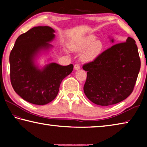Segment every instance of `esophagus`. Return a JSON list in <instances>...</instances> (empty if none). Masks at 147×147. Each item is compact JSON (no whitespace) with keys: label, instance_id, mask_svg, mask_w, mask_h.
I'll use <instances>...</instances> for the list:
<instances>
[{"label":"esophagus","instance_id":"34e87169","mask_svg":"<svg viewBox=\"0 0 147 147\" xmlns=\"http://www.w3.org/2000/svg\"><path fill=\"white\" fill-rule=\"evenodd\" d=\"M74 68L75 70H78V69L80 68V65L78 63H76L74 65Z\"/></svg>","mask_w":147,"mask_h":147}]
</instances>
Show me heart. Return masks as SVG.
<instances>
[{"instance_id":"heart-1","label":"heart","mask_w":147,"mask_h":147,"mask_svg":"<svg viewBox=\"0 0 147 147\" xmlns=\"http://www.w3.org/2000/svg\"><path fill=\"white\" fill-rule=\"evenodd\" d=\"M95 36L89 35L74 43L72 49L76 51H83L87 49L82 54V59L84 61H92L99 55L102 50V43L99 40L95 41Z\"/></svg>"}]
</instances>
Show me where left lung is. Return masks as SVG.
I'll return each instance as SVG.
<instances>
[{
    "instance_id": "8db88e82",
    "label": "left lung",
    "mask_w": 147,
    "mask_h": 147,
    "mask_svg": "<svg viewBox=\"0 0 147 147\" xmlns=\"http://www.w3.org/2000/svg\"><path fill=\"white\" fill-rule=\"evenodd\" d=\"M140 67L138 47L128 37L126 42L113 45L84 65L87 71L84 93L99 106L120 102L132 93Z\"/></svg>"
}]
</instances>
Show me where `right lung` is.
Segmentation results:
<instances>
[{"label": "right lung", "mask_w": 147, "mask_h": 147, "mask_svg": "<svg viewBox=\"0 0 147 147\" xmlns=\"http://www.w3.org/2000/svg\"><path fill=\"white\" fill-rule=\"evenodd\" d=\"M49 26H37L20 35L9 55L10 81L14 91L24 100L45 105L56 97L63 80L72 73L73 65L50 63L40 70L34 64L36 54L54 38Z\"/></svg>", "instance_id": "add662e5"}]
</instances>
